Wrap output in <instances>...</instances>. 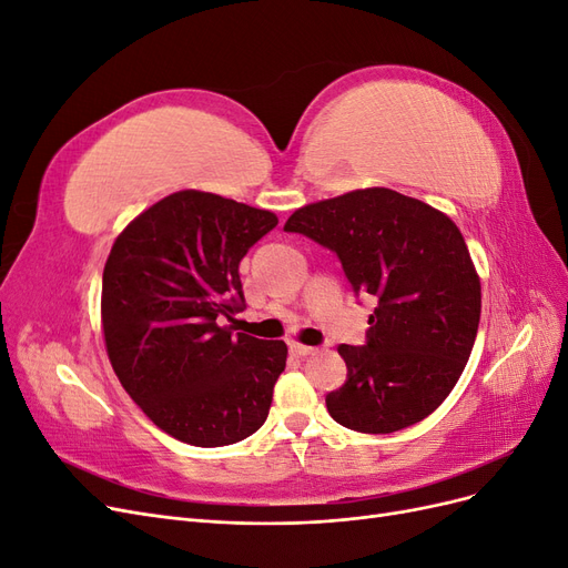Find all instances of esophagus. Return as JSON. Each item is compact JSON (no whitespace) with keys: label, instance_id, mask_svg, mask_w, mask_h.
Instances as JSON below:
<instances>
[{"label":"esophagus","instance_id":"esophagus-1","mask_svg":"<svg viewBox=\"0 0 568 568\" xmlns=\"http://www.w3.org/2000/svg\"><path fill=\"white\" fill-rule=\"evenodd\" d=\"M291 353H294L296 357H307V355H315L317 348L313 346H303V343H291Z\"/></svg>","mask_w":568,"mask_h":568}]
</instances>
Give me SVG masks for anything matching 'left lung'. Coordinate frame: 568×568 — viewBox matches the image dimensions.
Masks as SVG:
<instances>
[{
    "label": "left lung",
    "instance_id": "8db88e82",
    "mask_svg": "<svg viewBox=\"0 0 568 568\" xmlns=\"http://www.w3.org/2000/svg\"><path fill=\"white\" fill-rule=\"evenodd\" d=\"M286 232L338 255L355 294L376 301L365 346L341 343L348 379L326 409L359 434H393L448 398L471 355L480 280L455 222L386 186L303 205Z\"/></svg>",
    "mask_w": 568,
    "mask_h": 568
}]
</instances>
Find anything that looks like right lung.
I'll return each instance as SVG.
<instances>
[{"mask_svg":"<svg viewBox=\"0 0 568 568\" xmlns=\"http://www.w3.org/2000/svg\"><path fill=\"white\" fill-rule=\"evenodd\" d=\"M277 215L184 189L118 234L101 284L113 372L173 438L220 448L255 434L286 367V343L234 332L239 263Z\"/></svg>","mask_w":568,"mask_h":568,"instance_id":"right-lung-1","label":"right lung"}]
</instances>
